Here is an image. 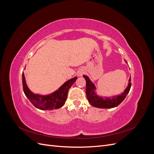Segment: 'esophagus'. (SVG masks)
I'll return each mask as SVG.
<instances>
[{"label":"esophagus","mask_w":154,"mask_h":154,"mask_svg":"<svg viewBox=\"0 0 154 154\" xmlns=\"http://www.w3.org/2000/svg\"><path fill=\"white\" fill-rule=\"evenodd\" d=\"M83 72H84V71H83V69H80V71L78 72V76H82L83 75Z\"/></svg>","instance_id":"obj_1"}]
</instances>
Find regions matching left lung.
Segmentation results:
<instances>
[{
    "mask_svg": "<svg viewBox=\"0 0 154 154\" xmlns=\"http://www.w3.org/2000/svg\"><path fill=\"white\" fill-rule=\"evenodd\" d=\"M125 62L127 63L125 60ZM86 80V95L90 104L93 106L100 109H111L118 106L125 100L131 87V78H129L128 84L124 92L121 95L112 97H103L97 96L95 93L96 87L87 76L83 75Z\"/></svg>",
    "mask_w": 154,
    "mask_h": 154,
    "instance_id": "1",
    "label": "left lung"
}]
</instances>
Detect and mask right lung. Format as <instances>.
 <instances>
[{
	"label": "right lung",
	"mask_w": 154,
	"mask_h": 154,
	"mask_svg": "<svg viewBox=\"0 0 154 154\" xmlns=\"http://www.w3.org/2000/svg\"><path fill=\"white\" fill-rule=\"evenodd\" d=\"M77 77L65 82L57 91L46 96L35 94L27 87L24 72L22 73L23 90L27 98L37 109L44 110L58 109L63 106L67 100L69 89L76 80Z\"/></svg>",
	"instance_id": "1"
}]
</instances>
